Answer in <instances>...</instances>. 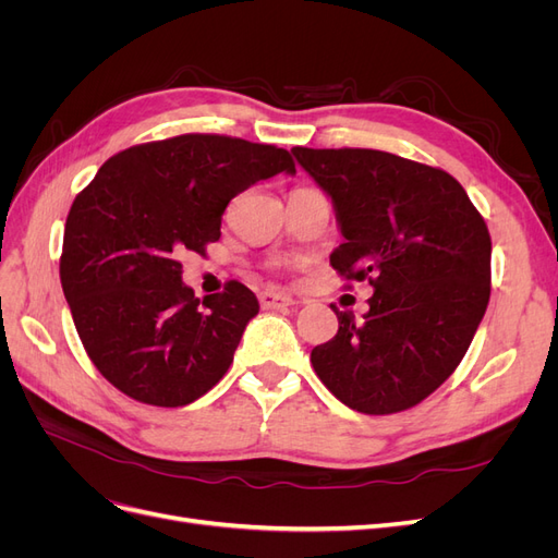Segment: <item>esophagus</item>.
Wrapping results in <instances>:
<instances>
[{"label": "esophagus", "mask_w": 558, "mask_h": 558, "mask_svg": "<svg viewBox=\"0 0 558 558\" xmlns=\"http://www.w3.org/2000/svg\"><path fill=\"white\" fill-rule=\"evenodd\" d=\"M258 300H260L263 310H286V307L295 305V300L291 295L279 293V291H263L258 295Z\"/></svg>", "instance_id": "34e87169"}]
</instances>
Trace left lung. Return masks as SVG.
Returning a JSON list of instances; mask_svg holds the SVG:
<instances>
[{
    "label": "left lung",
    "mask_w": 558,
    "mask_h": 558,
    "mask_svg": "<svg viewBox=\"0 0 558 558\" xmlns=\"http://www.w3.org/2000/svg\"><path fill=\"white\" fill-rule=\"evenodd\" d=\"M332 199L344 242L330 265L367 279L363 318L312 349L328 391L363 414H393L428 398L477 332L492 295V238L463 185L437 167L373 148H291Z\"/></svg>",
    "instance_id": "8db88e82"
}]
</instances>
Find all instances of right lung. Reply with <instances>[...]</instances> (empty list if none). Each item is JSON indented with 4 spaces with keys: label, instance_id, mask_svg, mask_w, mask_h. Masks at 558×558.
<instances>
[{
    "label": "right lung",
    "instance_id": "1",
    "mask_svg": "<svg viewBox=\"0 0 558 558\" xmlns=\"http://www.w3.org/2000/svg\"><path fill=\"white\" fill-rule=\"evenodd\" d=\"M279 172L289 150L223 134H181L121 150L66 216L60 281L90 361L118 391L183 408L223 379L258 300L244 283L195 298L185 251L221 238L228 202Z\"/></svg>",
    "mask_w": 558,
    "mask_h": 558
}]
</instances>
